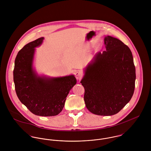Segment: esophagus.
Instances as JSON below:
<instances>
[{"instance_id": "obj_1", "label": "esophagus", "mask_w": 151, "mask_h": 151, "mask_svg": "<svg viewBox=\"0 0 151 151\" xmlns=\"http://www.w3.org/2000/svg\"><path fill=\"white\" fill-rule=\"evenodd\" d=\"M75 76H76V78H77V80H80L82 77V74L80 71H76L75 73Z\"/></svg>"}]
</instances>
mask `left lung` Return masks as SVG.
<instances>
[{
  "label": "left lung",
  "instance_id": "left-lung-1",
  "mask_svg": "<svg viewBox=\"0 0 151 151\" xmlns=\"http://www.w3.org/2000/svg\"><path fill=\"white\" fill-rule=\"evenodd\" d=\"M106 50L97 53L81 81L88 110L100 116L119 112L131 100L135 89V67L129 47L120 40L106 36Z\"/></svg>",
  "mask_w": 151,
  "mask_h": 151
}]
</instances>
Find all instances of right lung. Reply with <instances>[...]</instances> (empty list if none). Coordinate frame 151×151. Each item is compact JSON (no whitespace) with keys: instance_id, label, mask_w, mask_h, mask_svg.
I'll list each match as a JSON object with an SVG mask.
<instances>
[{"instance_id":"right-lung-1","label":"right lung","mask_w":151,"mask_h":151,"mask_svg":"<svg viewBox=\"0 0 151 151\" xmlns=\"http://www.w3.org/2000/svg\"><path fill=\"white\" fill-rule=\"evenodd\" d=\"M43 40L41 37L27 43L19 52L13 80L19 100L31 112L37 116H54L62 111L66 97L77 80L74 75L50 78L37 74L33 68L35 47Z\"/></svg>"}]
</instances>
